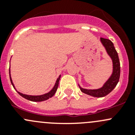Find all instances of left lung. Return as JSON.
I'll list each match as a JSON object with an SVG mask.
<instances>
[{"instance_id": "left-lung-1", "label": "left lung", "mask_w": 135, "mask_h": 135, "mask_svg": "<svg viewBox=\"0 0 135 135\" xmlns=\"http://www.w3.org/2000/svg\"><path fill=\"white\" fill-rule=\"evenodd\" d=\"M100 41L105 47L107 53L113 62V73L103 87L98 89H86L80 88L83 93L95 97H103L109 94L118 84L120 76V62L118 53L114 47V44L109 39L100 38Z\"/></svg>"}]
</instances>
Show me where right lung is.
Here are the masks:
<instances>
[{
    "label": "right lung",
    "instance_id": "right-lung-1",
    "mask_svg": "<svg viewBox=\"0 0 135 135\" xmlns=\"http://www.w3.org/2000/svg\"><path fill=\"white\" fill-rule=\"evenodd\" d=\"M9 79H10L11 83H12V85H13V87L14 88V89H15V87H14V85H13V82H12V78H11V76H10V69H9ZM60 78H61V76H59V78H57V81H56V83H55V85H54V87L53 88V89H51L50 92H48L47 93L44 94V95H37V96H32V95H25V94L21 93L18 91H17V93L20 94L21 97H23L25 98V99H27V100H31V101H34V102L44 101V100H47V99H50V98L52 97L54 95V94L55 93L57 89L58 85H59V81L60 80Z\"/></svg>",
    "mask_w": 135,
    "mask_h": 135
}]
</instances>
